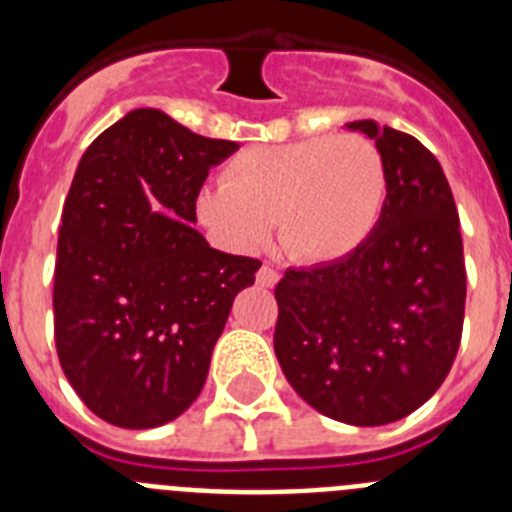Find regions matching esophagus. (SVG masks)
<instances>
[{"label": "esophagus", "instance_id": "esophagus-1", "mask_svg": "<svg viewBox=\"0 0 512 512\" xmlns=\"http://www.w3.org/2000/svg\"><path fill=\"white\" fill-rule=\"evenodd\" d=\"M256 282L261 284V287H274V284L279 282V271L271 269V266H261L259 274H256Z\"/></svg>", "mask_w": 512, "mask_h": 512}]
</instances>
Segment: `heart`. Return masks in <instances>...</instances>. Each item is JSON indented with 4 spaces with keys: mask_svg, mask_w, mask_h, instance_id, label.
<instances>
[{
    "mask_svg": "<svg viewBox=\"0 0 512 512\" xmlns=\"http://www.w3.org/2000/svg\"><path fill=\"white\" fill-rule=\"evenodd\" d=\"M384 202L382 151L346 133L243 148L225 164L220 187L202 189L197 212L238 251L259 248L277 223L289 259L333 264L364 246Z\"/></svg>",
    "mask_w": 512,
    "mask_h": 512,
    "instance_id": "heart-1",
    "label": "heart"
}]
</instances>
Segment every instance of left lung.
Masks as SVG:
<instances>
[{
	"label": "left lung",
	"instance_id": "obj_1",
	"mask_svg": "<svg viewBox=\"0 0 512 512\" xmlns=\"http://www.w3.org/2000/svg\"><path fill=\"white\" fill-rule=\"evenodd\" d=\"M377 140L387 202L351 256L287 269L274 351L297 395L333 420L387 425L449 377L464 328L467 269L441 164L413 135L348 122Z\"/></svg>",
	"mask_w": 512,
	"mask_h": 512
}]
</instances>
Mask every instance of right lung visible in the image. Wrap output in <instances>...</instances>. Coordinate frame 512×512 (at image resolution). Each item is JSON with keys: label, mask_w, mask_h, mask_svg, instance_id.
Wrapping results in <instances>:
<instances>
[{"label": "right lung", "mask_w": 512, "mask_h": 512, "mask_svg": "<svg viewBox=\"0 0 512 512\" xmlns=\"http://www.w3.org/2000/svg\"><path fill=\"white\" fill-rule=\"evenodd\" d=\"M233 151L143 107L81 156L58 230L53 333L63 374L107 423L179 418L205 387L235 295L256 279L259 259L215 251L192 228L207 174Z\"/></svg>", "instance_id": "right-lung-1"}]
</instances>
